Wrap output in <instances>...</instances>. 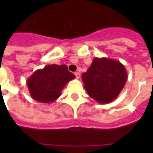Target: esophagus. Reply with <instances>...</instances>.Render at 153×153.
I'll return each instance as SVG.
<instances>
[{
	"instance_id": "1",
	"label": "esophagus",
	"mask_w": 153,
	"mask_h": 153,
	"mask_svg": "<svg viewBox=\"0 0 153 153\" xmlns=\"http://www.w3.org/2000/svg\"><path fill=\"white\" fill-rule=\"evenodd\" d=\"M75 76H76V79H79V77H80V74H79V73H78V72H76V73H75Z\"/></svg>"
}]
</instances>
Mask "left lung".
Instances as JSON below:
<instances>
[{"label":"left lung","instance_id":"left-lung-1","mask_svg":"<svg viewBox=\"0 0 153 153\" xmlns=\"http://www.w3.org/2000/svg\"><path fill=\"white\" fill-rule=\"evenodd\" d=\"M86 92L99 103L111 102L123 89L127 72L120 61L107 57H95L82 75Z\"/></svg>","mask_w":153,"mask_h":153}]
</instances>
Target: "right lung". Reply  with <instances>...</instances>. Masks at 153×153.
<instances>
[{
    "label": "right lung",
    "mask_w": 153,
    "mask_h": 153,
    "mask_svg": "<svg viewBox=\"0 0 153 153\" xmlns=\"http://www.w3.org/2000/svg\"><path fill=\"white\" fill-rule=\"evenodd\" d=\"M75 78L66 65H47L36 70L27 80L30 94L34 100L51 103L61 95L69 81Z\"/></svg>",
    "instance_id": "right-lung-1"
}]
</instances>
